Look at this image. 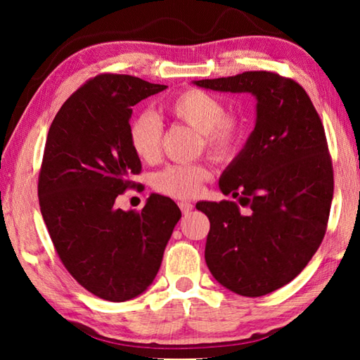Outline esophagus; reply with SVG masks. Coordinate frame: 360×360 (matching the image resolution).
Wrapping results in <instances>:
<instances>
[{
  "instance_id": "1",
  "label": "esophagus",
  "mask_w": 360,
  "mask_h": 360,
  "mask_svg": "<svg viewBox=\"0 0 360 360\" xmlns=\"http://www.w3.org/2000/svg\"><path fill=\"white\" fill-rule=\"evenodd\" d=\"M179 208H181V211H182V214H188V212L192 211L193 205L188 203V202H179Z\"/></svg>"
}]
</instances>
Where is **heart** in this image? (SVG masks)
Here are the masks:
<instances>
[{
  "label": "heart",
  "instance_id": "1",
  "mask_svg": "<svg viewBox=\"0 0 360 360\" xmlns=\"http://www.w3.org/2000/svg\"><path fill=\"white\" fill-rule=\"evenodd\" d=\"M165 112L200 133L205 150L216 160H227L238 150L245 138V122L238 115L225 112L217 96L198 89H187L165 103ZM130 146L143 162H155L160 155L163 135L162 122L150 112L136 115L130 124ZM211 178L203 163L168 165L152 178L157 192L173 198H192L203 182Z\"/></svg>",
  "mask_w": 360,
  "mask_h": 360
}]
</instances>
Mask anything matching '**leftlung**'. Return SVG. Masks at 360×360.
Wrapping results in <instances>:
<instances>
[{"instance_id": "8db88e82", "label": "left lung", "mask_w": 360, "mask_h": 360, "mask_svg": "<svg viewBox=\"0 0 360 360\" xmlns=\"http://www.w3.org/2000/svg\"><path fill=\"white\" fill-rule=\"evenodd\" d=\"M217 92L251 94L255 127L219 187L235 202H200L210 219L205 260L219 284L243 297L283 288L326 235L333 169L324 127L307 92L270 71L193 81Z\"/></svg>"}]
</instances>
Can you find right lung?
Here are the masks:
<instances>
[{
  "label": "right lung",
  "instance_id": "right-lung-1",
  "mask_svg": "<svg viewBox=\"0 0 360 360\" xmlns=\"http://www.w3.org/2000/svg\"><path fill=\"white\" fill-rule=\"evenodd\" d=\"M165 89L100 75L63 103L47 133L38 182L42 219L71 276L109 302L149 288L181 219L178 205L158 193L139 212L114 205L141 172L130 146L131 106Z\"/></svg>",
  "mask_w": 360,
  "mask_h": 360
}]
</instances>
